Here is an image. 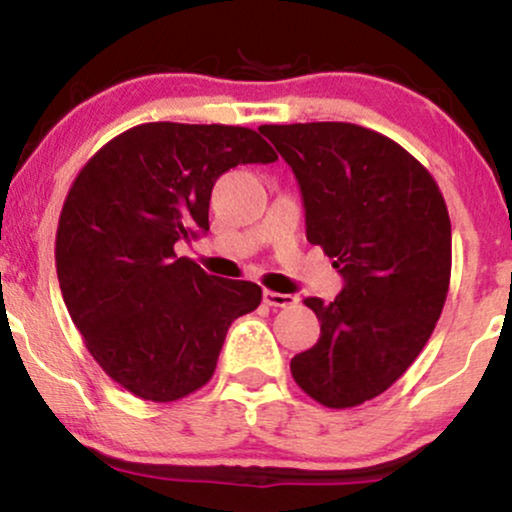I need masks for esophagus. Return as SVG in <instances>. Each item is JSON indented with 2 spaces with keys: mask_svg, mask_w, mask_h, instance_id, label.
I'll return each instance as SVG.
<instances>
[{
  "mask_svg": "<svg viewBox=\"0 0 512 512\" xmlns=\"http://www.w3.org/2000/svg\"><path fill=\"white\" fill-rule=\"evenodd\" d=\"M262 298H264V303L272 305V308H293V305L298 303L296 296H291V293H276L269 289H264Z\"/></svg>",
  "mask_w": 512,
  "mask_h": 512,
  "instance_id": "esophagus-1",
  "label": "esophagus"
}]
</instances>
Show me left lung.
Listing matches in <instances>:
<instances>
[{
	"label": "left lung",
	"instance_id": "8db88e82",
	"mask_svg": "<svg viewBox=\"0 0 512 512\" xmlns=\"http://www.w3.org/2000/svg\"><path fill=\"white\" fill-rule=\"evenodd\" d=\"M296 173L305 236L344 276L291 375L315 402L349 409L383 395L421 354L450 289L452 233L433 175L397 142L351 122L262 125Z\"/></svg>",
	"mask_w": 512,
	"mask_h": 512
}]
</instances>
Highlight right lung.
Returning <instances> with one entry per match:
<instances>
[{
    "label": "right lung",
    "mask_w": 512,
    "mask_h": 512,
    "mask_svg": "<svg viewBox=\"0 0 512 512\" xmlns=\"http://www.w3.org/2000/svg\"><path fill=\"white\" fill-rule=\"evenodd\" d=\"M272 161L255 129L146 122L79 170L57 226V279L88 354L127 392L163 404L197 392L231 322L260 305V286L211 276L175 245L209 231L226 170Z\"/></svg>",
    "instance_id": "add662e5"
}]
</instances>
